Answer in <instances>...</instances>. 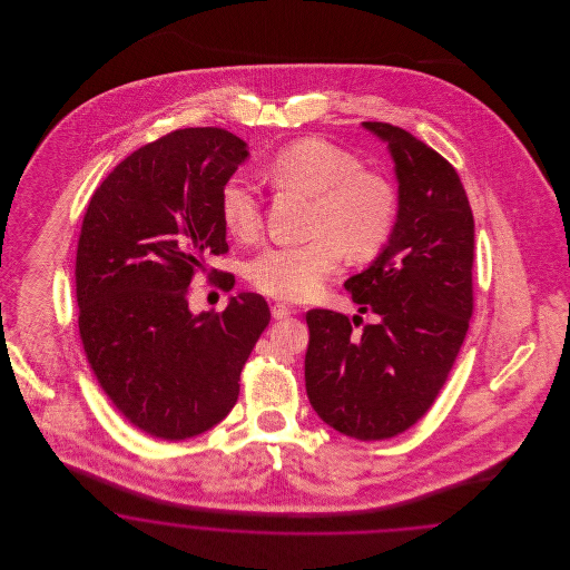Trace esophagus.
Returning <instances> with one entry per match:
<instances>
[{
    "label": "esophagus",
    "mask_w": 570,
    "mask_h": 570,
    "mask_svg": "<svg viewBox=\"0 0 570 570\" xmlns=\"http://www.w3.org/2000/svg\"><path fill=\"white\" fill-rule=\"evenodd\" d=\"M272 316L275 321H282V318H288L291 316V307L282 305V303H273Z\"/></svg>",
    "instance_id": "obj_1"
}]
</instances>
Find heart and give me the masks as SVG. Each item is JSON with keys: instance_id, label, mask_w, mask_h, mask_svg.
I'll list each match as a JSON object with an SVG mask.
<instances>
[{"instance_id": "1", "label": "heart", "mask_w": 570, "mask_h": 570, "mask_svg": "<svg viewBox=\"0 0 570 570\" xmlns=\"http://www.w3.org/2000/svg\"><path fill=\"white\" fill-rule=\"evenodd\" d=\"M267 177L279 190L312 198L307 230L314 235L305 244L269 245L245 265L247 282L267 297L305 301L337 269L342 252L351 261H370L393 235L397 194L391 181L342 147L321 138L295 140L273 156ZM219 217L239 242L261 233V196L244 177L224 184Z\"/></svg>"}]
</instances>
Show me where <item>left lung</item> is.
<instances>
[{"label":"left lung","mask_w":570,"mask_h":570,"mask_svg":"<svg viewBox=\"0 0 570 570\" xmlns=\"http://www.w3.org/2000/svg\"><path fill=\"white\" fill-rule=\"evenodd\" d=\"M386 142L397 177V219L376 261L346 279L363 318L309 309L305 389L340 434L384 440L434 404L470 325L474 217L458 170L406 130L363 121Z\"/></svg>","instance_id":"left-lung-1"}]
</instances>
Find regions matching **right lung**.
Wrapping results in <instances>:
<instances>
[{
  "label": "right lung",
  "instance_id": "1",
  "mask_svg": "<svg viewBox=\"0 0 570 570\" xmlns=\"http://www.w3.org/2000/svg\"><path fill=\"white\" fill-rule=\"evenodd\" d=\"M222 128L163 136L117 164L94 191L77 247L82 351L102 391L135 428L186 440L217 425L272 321L256 293L191 314L190 282L228 252L219 191L247 158ZM224 273L219 286L233 288Z\"/></svg>",
  "mask_w": 570,
  "mask_h": 570
}]
</instances>
